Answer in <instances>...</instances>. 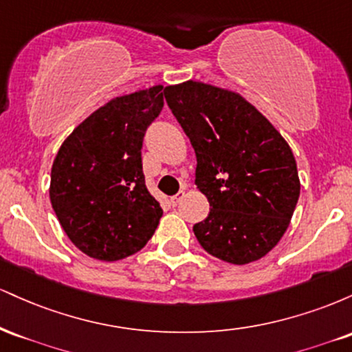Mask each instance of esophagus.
Masks as SVG:
<instances>
[{
    "label": "esophagus",
    "mask_w": 352,
    "mask_h": 352,
    "mask_svg": "<svg viewBox=\"0 0 352 352\" xmlns=\"http://www.w3.org/2000/svg\"><path fill=\"white\" fill-rule=\"evenodd\" d=\"M184 199H185V192H184V190H180L179 193H175V195L172 197V199H170V204L173 205V207H177V205H179L180 201L184 200Z\"/></svg>",
    "instance_id": "obj_1"
}]
</instances>
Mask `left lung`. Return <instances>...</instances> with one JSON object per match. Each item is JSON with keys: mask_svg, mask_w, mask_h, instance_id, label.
Masks as SVG:
<instances>
[{"mask_svg": "<svg viewBox=\"0 0 352 352\" xmlns=\"http://www.w3.org/2000/svg\"><path fill=\"white\" fill-rule=\"evenodd\" d=\"M164 94L195 148V185L210 204L193 225L197 240L227 263L260 260L285 235L300 199L288 142L238 92L187 80Z\"/></svg>", "mask_w": 352, "mask_h": 352, "instance_id": "8db88e82", "label": "left lung"}]
</instances>
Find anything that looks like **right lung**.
Masks as SVG:
<instances>
[{
	"label": "right lung",
	"instance_id": "1",
	"mask_svg": "<svg viewBox=\"0 0 352 352\" xmlns=\"http://www.w3.org/2000/svg\"><path fill=\"white\" fill-rule=\"evenodd\" d=\"M164 107L162 86L109 100L60 145L50 199L66 235L82 253L117 261L151 240L162 208L145 187L142 140Z\"/></svg>",
	"mask_w": 352,
	"mask_h": 352
}]
</instances>
